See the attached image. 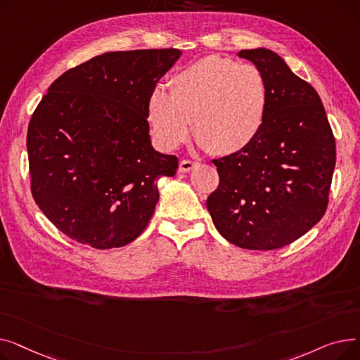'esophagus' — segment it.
<instances>
[{
	"label": "esophagus",
	"instance_id": "34e87169",
	"mask_svg": "<svg viewBox=\"0 0 360 360\" xmlns=\"http://www.w3.org/2000/svg\"><path fill=\"white\" fill-rule=\"evenodd\" d=\"M198 163L197 162H191V160H181L179 163V172H190L194 167H197Z\"/></svg>",
	"mask_w": 360,
	"mask_h": 360
}]
</instances>
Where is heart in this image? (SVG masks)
Segmentation results:
<instances>
[{
	"mask_svg": "<svg viewBox=\"0 0 360 360\" xmlns=\"http://www.w3.org/2000/svg\"><path fill=\"white\" fill-rule=\"evenodd\" d=\"M269 86L251 64L209 55L175 74L169 91L156 87L147 102V120L156 141L172 150L191 132L216 155L247 148L266 122Z\"/></svg>",
	"mask_w": 360,
	"mask_h": 360,
	"instance_id": "1",
	"label": "heart"
}]
</instances>
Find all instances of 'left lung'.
Here are the masks:
<instances>
[{
    "label": "left lung",
    "mask_w": 360,
    "mask_h": 360,
    "mask_svg": "<svg viewBox=\"0 0 360 360\" xmlns=\"http://www.w3.org/2000/svg\"><path fill=\"white\" fill-rule=\"evenodd\" d=\"M238 55L267 82V117L247 148L213 160L220 182L207 198V210L220 235L236 247L277 250L324 216L335 140L316 90L281 56L266 48Z\"/></svg>",
    "instance_id": "1"
}]
</instances>
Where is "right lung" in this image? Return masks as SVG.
Here are the masks:
<instances>
[{"label":"right lung","instance_id":"add662e5","mask_svg":"<svg viewBox=\"0 0 360 360\" xmlns=\"http://www.w3.org/2000/svg\"><path fill=\"white\" fill-rule=\"evenodd\" d=\"M179 49L106 52L60 75L27 129L32 195L68 238L120 248L146 229L178 158L151 146L147 102Z\"/></svg>","mask_w":360,"mask_h":360}]
</instances>
